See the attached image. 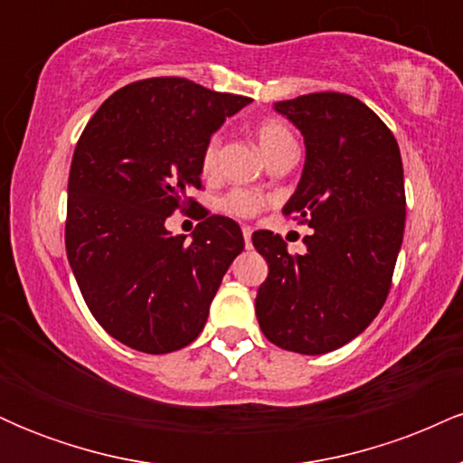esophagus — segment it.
<instances>
[{
    "label": "esophagus",
    "mask_w": 463,
    "mask_h": 463,
    "mask_svg": "<svg viewBox=\"0 0 463 463\" xmlns=\"http://www.w3.org/2000/svg\"><path fill=\"white\" fill-rule=\"evenodd\" d=\"M241 232H243V241H246V248H250L252 246V228L243 226Z\"/></svg>",
    "instance_id": "34e87169"
}]
</instances>
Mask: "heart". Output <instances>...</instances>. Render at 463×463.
<instances>
[{"label":"heart","instance_id":"1","mask_svg":"<svg viewBox=\"0 0 463 463\" xmlns=\"http://www.w3.org/2000/svg\"><path fill=\"white\" fill-rule=\"evenodd\" d=\"M252 135L265 156H268V161L280 156V154L296 152L294 132H291L289 126H287L283 119H279V117H263V119H259L257 124H254ZM220 152H222V135L220 132H215V135H211V139L206 141L204 150H202V156H200L202 174L209 176V174L215 172L217 163H220ZM265 204H268V198H265V195L257 194V191H248V189H235L220 200V209L235 217L259 215Z\"/></svg>","mask_w":463,"mask_h":463}]
</instances>
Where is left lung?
<instances>
[{
  "mask_svg": "<svg viewBox=\"0 0 463 463\" xmlns=\"http://www.w3.org/2000/svg\"><path fill=\"white\" fill-rule=\"evenodd\" d=\"M274 109L305 135L307 161L283 215L313 228L305 254L257 231L268 261L259 326L279 348L324 354L354 339L385 305L405 231L398 143L374 110L346 93H309Z\"/></svg>",
  "mask_w": 463,
  "mask_h": 463,
  "instance_id": "left-lung-1",
  "label": "left lung"
}]
</instances>
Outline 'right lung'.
<instances>
[{
	"mask_svg": "<svg viewBox=\"0 0 463 463\" xmlns=\"http://www.w3.org/2000/svg\"><path fill=\"white\" fill-rule=\"evenodd\" d=\"M250 98L161 76L121 87L80 135L69 169L65 246L89 311L110 337L147 354L184 348L243 250L237 222L211 215L200 156ZM199 211L187 244L164 220Z\"/></svg>",
	"mask_w": 463,
	"mask_h": 463,
	"instance_id": "right-lung-1",
	"label": "right lung"
}]
</instances>
